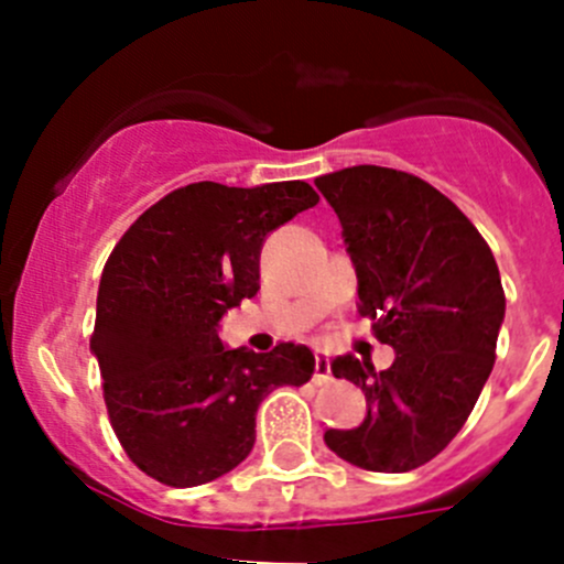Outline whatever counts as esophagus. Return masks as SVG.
I'll list each match as a JSON object with an SVG mask.
<instances>
[{
    "instance_id": "34e87169",
    "label": "esophagus",
    "mask_w": 564,
    "mask_h": 564,
    "mask_svg": "<svg viewBox=\"0 0 564 564\" xmlns=\"http://www.w3.org/2000/svg\"><path fill=\"white\" fill-rule=\"evenodd\" d=\"M314 379L318 384L329 382V360L324 351H316V366H314Z\"/></svg>"
}]
</instances>
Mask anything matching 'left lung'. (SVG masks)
Wrapping results in <instances>:
<instances>
[{
  "mask_svg": "<svg viewBox=\"0 0 564 564\" xmlns=\"http://www.w3.org/2000/svg\"><path fill=\"white\" fill-rule=\"evenodd\" d=\"M357 272L360 316L392 346L388 371L355 355L333 377L366 392L357 429H329V451L368 471H409L440 456L494 368L505 292L471 220L420 176L351 166L316 176Z\"/></svg>",
  "mask_w": 564,
  "mask_h": 564,
  "instance_id": "1",
  "label": "left lung"
}]
</instances>
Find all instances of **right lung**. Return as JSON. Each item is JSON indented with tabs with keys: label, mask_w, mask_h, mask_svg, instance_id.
Here are the masks:
<instances>
[{
	"label": "right lung",
	"mask_w": 564,
	"mask_h": 564,
	"mask_svg": "<svg viewBox=\"0 0 564 564\" xmlns=\"http://www.w3.org/2000/svg\"><path fill=\"white\" fill-rule=\"evenodd\" d=\"M308 182H193L152 204L108 256L89 349L128 458L174 488L235 469L256 442V409L314 373L308 346L256 355L220 340L226 311L259 292L267 235L314 207Z\"/></svg>",
	"instance_id": "right-lung-1"
}]
</instances>
